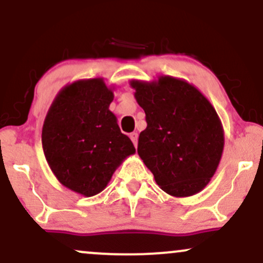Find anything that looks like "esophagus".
<instances>
[{
    "label": "esophagus",
    "instance_id": "34e87169",
    "mask_svg": "<svg viewBox=\"0 0 263 263\" xmlns=\"http://www.w3.org/2000/svg\"><path fill=\"white\" fill-rule=\"evenodd\" d=\"M129 138H131V141L134 142L135 147L137 146V141H138V135H137V132H132V134H129Z\"/></svg>",
    "mask_w": 263,
    "mask_h": 263
}]
</instances>
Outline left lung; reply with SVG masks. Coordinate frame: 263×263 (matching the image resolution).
Instances as JSON below:
<instances>
[{
  "label": "left lung",
  "instance_id": "obj_1",
  "mask_svg": "<svg viewBox=\"0 0 263 263\" xmlns=\"http://www.w3.org/2000/svg\"><path fill=\"white\" fill-rule=\"evenodd\" d=\"M129 85L147 121L137 152L156 183L177 198L201 192L224 149V128L215 108L194 85L170 75L131 80Z\"/></svg>",
  "mask_w": 263,
  "mask_h": 263
}]
</instances>
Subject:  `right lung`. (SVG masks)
Returning <instances> with one entry per match:
<instances>
[{
  "mask_svg": "<svg viewBox=\"0 0 263 263\" xmlns=\"http://www.w3.org/2000/svg\"><path fill=\"white\" fill-rule=\"evenodd\" d=\"M114 89L102 78L77 80L63 87L45 116L43 152L65 188L93 197L107 186L115 171L136 152L108 110Z\"/></svg>",
  "mask_w": 263,
  "mask_h": 263,
  "instance_id": "add662e5",
  "label": "right lung"
}]
</instances>
